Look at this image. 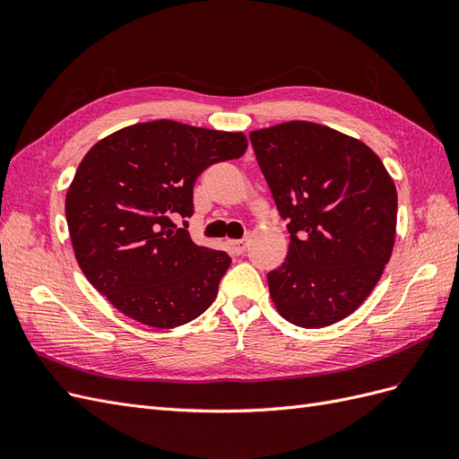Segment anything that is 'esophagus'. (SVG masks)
I'll use <instances>...</instances> for the list:
<instances>
[{"label": "esophagus", "mask_w": 459, "mask_h": 459, "mask_svg": "<svg viewBox=\"0 0 459 459\" xmlns=\"http://www.w3.org/2000/svg\"><path fill=\"white\" fill-rule=\"evenodd\" d=\"M228 247H230V251H231V255H235V256H239V255H243L245 251H247V241H228Z\"/></svg>", "instance_id": "1"}]
</instances>
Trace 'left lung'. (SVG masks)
I'll list each match as a JSON object with an SVG mask.
<instances>
[{"mask_svg":"<svg viewBox=\"0 0 459 459\" xmlns=\"http://www.w3.org/2000/svg\"><path fill=\"white\" fill-rule=\"evenodd\" d=\"M260 170L287 220L289 253L268 273L275 310L299 327L351 316L377 285L396 238V186L352 135L290 120L251 132Z\"/></svg>","mask_w":459,"mask_h":459,"instance_id":"left-lung-1","label":"left lung"}]
</instances>
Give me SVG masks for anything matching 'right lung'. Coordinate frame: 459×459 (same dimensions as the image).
<instances>
[{"label":"right lung","mask_w":459,"mask_h":459,"mask_svg":"<svg viewBox=\"0 0 459 459\" xmlns=\"http://www.w3.org/2000/svg\"><path fill=\"white\" fill-rule=\"evenodd\" d=\"M243 132L174 120L140 122L97 142L78 164L65 212L80 270L113 307L157 329L201 316L231 258L191 241L174 216L193 214L208 166L239 159Z\"/></svg>","instance_id":"right-lung-1"}]
</instances>
